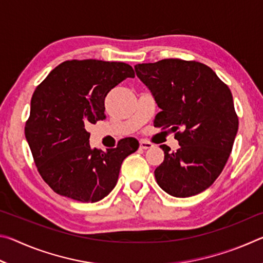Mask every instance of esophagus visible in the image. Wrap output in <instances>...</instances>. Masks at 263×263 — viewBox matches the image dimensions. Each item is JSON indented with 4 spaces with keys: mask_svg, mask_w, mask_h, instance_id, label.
<instances>
[{
    "mask_svg": "<svg viewBox=\"0 0 263 263\" xmlns=\"http://www.w3.org/2000/svg\"><path fill=\"white\" fill-rule=\"evenodd\" d=\"M151 147H153L152 142H149L147 140H140V148L141 149H147Z\"/></svg>",
    "mask_w": 263,
    "mask_h": 263,
    "instance_id": "34e87169",
    "label": "esophagus"
}]
</instances>
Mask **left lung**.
Listing matches in <instances>:
<instances>
[{"label": "left lung", "mask_w": 263, "mask_h": 263, "mask_svg": "<svg viewBox=\"0 0 263 263\" xmlns=\"http://www.w3.org/2000/svg\"><path fill=\"white\" fill-rule=\"evenodd\" d=\"M137 77L152 92L161 111L154 124L171 128L180 147L169 152L154 171L160 188L174 197H190L208 189L228 162L239 119L230 88L198 61L163 59L138 64Z\"/></svg>", "instance_id": "left-lung-1"}]
</instances>
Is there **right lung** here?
<instances>
[{
	"instance_id": "obj_1",
	"label": "right lung",
	"mask_w": 263,
	"mask_h": 263,
	"mask_svg": "<svg viewBox=\"0 0 263 263\" xmlns=\"http://www.w3.org/2000/svg\"><path fill=\"white\" fill-rule=\"evenodd\" d=\"M135 70L125 62L67 60L51 70L31 99L25 137L43 180L79 202H99L117 183L123 160L139 142L125 138L106 152L90 148L89 124L103 121L111 89Z\"/></svg>"
}]
</instances>
